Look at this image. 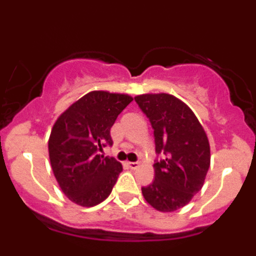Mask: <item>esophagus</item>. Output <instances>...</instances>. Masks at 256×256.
I'll return each instance as SVG.
<instances>
[{
    "label": "esophagus",
    "instance_id": "esophagus-1",
    "mask_svg": "<svg viewBox=\"0 0 256 256\" xmlns=\"http://www.w3.org/2000/svg\"><path fill=\"white\" fill-rule=\"evenodd\" d=\"M126 165H128V168L136 169V168H137V166H138V162H126Z\"/></svg>",
    "mask_w": 256,
    "mask_h": 256
}]
</instances>
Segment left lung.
Returning <instances> with one entry per match:
<instances>
[{
    "label": "left lung",
    "instance_id": "obj_1",
    "mask_svg": "<svg viewBox=\"0 0 256 256\" xmlns=\"http://www.w3.org/2000/svg\"><path fill=\"white\" fill-rule=\"evenodd\" d=\"M134 100L152 126L156 152L164 154L142 195L159 212L180 209L204 186L210 166L206 133L191 108L173 94H144Z\"/></svg>",
    "mask_w": 256,
    "mask_h": 256
}]
</instances>
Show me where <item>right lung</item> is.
<instances>
[{
    "instance_id": "right-lung-1",
    "label": "right lung",
    "mask_w": 256,
    "mask_h": 256,
    "mask_svg": "<svg viewBox=\"0 0 256 256\" xmlns=\"http://www.w3.org/2000/svg\"><path fill=\"white\" fill-rule=\"evenodd\" d=\"M132 100L126 94L92 91L72 104L52 126L51 168L61 191L74 204L91 208L112 194L123 166L97 152L112 144L110 130Z\"/></svg>"
}]
</instances>
